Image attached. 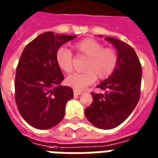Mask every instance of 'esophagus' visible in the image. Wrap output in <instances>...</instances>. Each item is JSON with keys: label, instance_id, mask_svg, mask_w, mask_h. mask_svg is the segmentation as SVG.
<instances>
[{"label": "esophagus", "instance_id": "34e87169", "mask_svg": "<svg viewBox=\"0 0 158 158\" xmlns=\"http://www.w3.org/2000/svg\"><path fill=\"white\" fill-rule=\"evenodd\" d=\"M81 91H79V90H76V89H73V94H74V96H79V95H81Z\"/></svg>", "mask_w": 158, "mask_h": 158}]
</instances>
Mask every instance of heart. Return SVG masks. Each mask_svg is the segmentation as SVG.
Segmentation results:
<instances>
[{
    "mask_svg": "<svg viewBox=\"0 0 158 158\" xmlns=\"http://www.w3.org/2000/svg\"><path fill=\"white\" fill-rule=\"evenodd\" d=\"M79 56L87 58L82 73H73L67 77V85L76 90H83L98 79H106L115 71L118 54L115 49L104 47L101 42L92 38H87L72 45ZM74 56L68 48L60 47L56 52V62L62 71L72 72Z\"/></svg>",
    "mask_w": 158,
    "mask_h": 158,
    "instance_id": "heart-1",
    "label": "heart"
}]
</instances>
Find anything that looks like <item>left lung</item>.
Instances as JSON below:
<instances>
[{
	"mask_svg": "<svg viewBox=\"0 0 158 158\" xmlns=\"http://www.w3.org/2000/svg\"><path fill=\"white\" fill-rule=\"evenodd\" d=\"M105 39L116 47L118 66L108 79L97 85L105 93H91L93 102L85 113L94 126L111 129L126 120L139 102L142 69L135 50L129 44L112 37Z\"/></svg>",
	"mask_w": 158,
	"mask_h": 158,
	"instance_id": "obj_1",
	"label": "left lung"
}]
</instances>
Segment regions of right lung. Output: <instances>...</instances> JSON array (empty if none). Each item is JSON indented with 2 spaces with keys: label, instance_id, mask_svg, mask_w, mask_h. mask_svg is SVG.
I'll return each mask as SVG.
<instances>
[{
  "label": "right lung",
  "instance_id": "right-lung-1",
  "mask_svg": "<svg viewBox=\"0 0 158 158\" xmlns=\"http://www.w3.org/2000/svg\"><path fill=\"white\" fill-rule=\"evenodd\" d=\"M76 36L45 32L23 49L16 69L15 102L23 118L34 128L47 129L61 122L72 88L60 85L64 79L56 52Z\"/></svg>",
  "mask_w": 158,
  "mask_h": 158
}]
</instances>
